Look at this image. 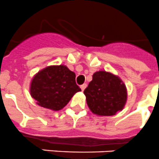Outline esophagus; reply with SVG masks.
Segmentation results:
<instances>
[{"mask_svg": "<svg viewBox=\"0 0 159 159\" xmlns=\"http://www.w3.org/2000/svg\"><path fill=\"white\" fill-rule=\"evenodd\" d=\"M86 87H87V84H84L81 85L80 88H81V89H82V91H84V90L86 89Z\"/></svg>", "mask_w": 159, "mask_h": 159, "instance_id": "obj_1", "label": "esophagus"}]
</instances>
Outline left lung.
Listing matches in <instances>:
<instances>
[{
	"label": "left lung",
	"mask_w": 159,
	"mask_h": 159,
	"mask_svg": "<svg viewBox=\"0 0 159 159\" xmlns=\"http://www.w3.org/2000/svg\"><path fill=\"white\" fill-rule=\"evenodd\" d=\"M88 106L101 116H111L122 111L127 102V89L119 76L110 72H95L84 91Z\"/></svg>",
	"instance_id": "left-lung-1"
}]
</instances>
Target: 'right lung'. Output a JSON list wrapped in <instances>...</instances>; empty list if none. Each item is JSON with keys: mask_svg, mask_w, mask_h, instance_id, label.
Masks as SVG:
<instances>
[{"mask_svg": "<svg viewBox=\"0 0 159 159\" xmlns=\"http://www.w3.org/2000/svg\"><path fill=\"white\" fill-rule=\"evenodd\" d=\"M75 74L66 66H50L33 77L30 93L39 106L52 111H60L77 92Z\"/></svg>", "mask_w": 159, "mask_h": 159, "instance_id": "obj_1", "label": "right lung"}]
</instances>
